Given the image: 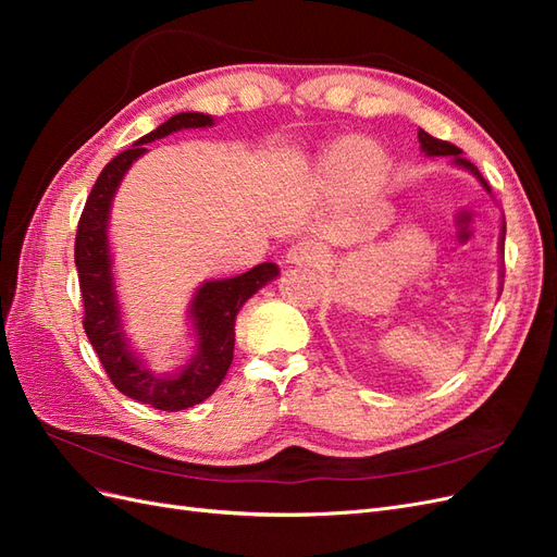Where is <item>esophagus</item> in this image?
<instances>
[{"mask_svg": "<svg viewBox=\"0 0 557 557\" xmlns=\"http://www.w3.org/2000/svg\"><path fill=\"white\" fill-rule=\"evenodd\" d=\"M320 260H323V252H320V248L315 244H309V242L295 244L288 250V256H285V262H288V264H309V267H315Z\"/></svg>", "mask_w": 557, "mask_h": 557, "instance_id": "1", "label": "esophagus"}]
</instances>
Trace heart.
I'll return each instance as SVG.
<instances>
[{"mask_svg":"<svg viewBox=\"0 0 557 557\" xmlns=\"http://www.w3.org/2000/svg\"><path fill=\"white\" fill-rule=\"evenodd\" d=\"M381 164L383 158L372 144L362 139H346L339 146H334L325 172L339 188H358V185L379 176Z\"/></svg>","mask_w":557,"mask_h":557,"instance_id":"b5f03b06","label":"heart"}]
</instances>
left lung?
I'll return each instance as SVG.
<instances>
[{
  "label": "left lung",
  "mask_w": 557,
  "mask_h": 557,
  "mask_svg": "<svg viewBox=\"0 0 557 557\" xmlns=\"http://www.w3.org/2000/svg\"><path fill=\"white\" fill-rule=\"evenodd\" d=\"M418 141H420V148H423L428 156H450L455 164H458V166H465V170H469L471 174H474V176L483 183V188H485L487 193H491V185L485 183V178H483V176H481V172L476 170V164H471L467 158H462V150H460L458 146L450 144V141L434 139L432 134H428L425 129H418ZM504 234H507V225H502V244H499V248H502V258H504ZM502 278H504V269H502Z\"/></svg>",
  "instance_id": "left-lung-1"
}]
</instances>
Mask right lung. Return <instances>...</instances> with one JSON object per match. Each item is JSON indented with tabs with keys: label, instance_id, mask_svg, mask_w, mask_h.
Instances as JSON below:
<instances>
[{
	"label": "right lung",
	"instance_id": "obj_1",
	"mask_svg": "<svg viewBox=\"0 0 557 557\" xmlns=\"http://www.w3.org/2000/svg\"><path fill=\"white\" fill-rule=\"evenodd\" d=\"M209 125H213L211 115L178 113L158 129L146 134L132 148L117 153L97 176L76 230L74 260L83 297V330H86L99 362H102L107 376L117 391L160 411L190 409L213 395L234 358V320H237L239 309L262 285L278 276V267L274 262H262L242 276L207 281L201 285L190 307L199 339L197 356L174 376L153 374L132 356L125 344L107 242V221L113 193L129 164L148 150L144 144L162 139L176 129Z\"/></svg>",
	"mask_w": 557,
	"mask_h": 557
}]
</instances>
